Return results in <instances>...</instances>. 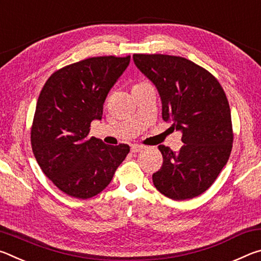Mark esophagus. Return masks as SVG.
Wrapping results in <instances>:
<instances>
[{
  "instance_id": "34e87169",
  "label": "esophagus",
  "mask_w": 261,
  "mask_h": 261,
  "mask_svg": "<svg viewBox=\"0 0 261 261\" xmlns=\"http://www.w3.org/2000/svg\"><path fill=\"white\" fill-rule=\"evenodd\" d=\"M144 148H145V146H143V145H132L131 152L132 153H138L140 151H143Z\"/></svg>"
}]
</instances>
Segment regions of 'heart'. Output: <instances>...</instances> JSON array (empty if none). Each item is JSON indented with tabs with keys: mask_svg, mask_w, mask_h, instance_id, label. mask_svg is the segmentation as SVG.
Here are the masks:
<instances>
[{
	"mask_svg": "<svg viewBox=\"0 0 261 261\" xmlns=\"http://www.w3.org/2000/svg\"><path fill=\"white\" fill-rule=\"evenodd\" d=\"M141 84H145V83H141ZM141 84H138V85H141Z\"/></svg>",
	"mask_w": 261,
	"mask_h": 261,
	"instance_id": "obj_1",
	"label": "heart"
}]
</instances>
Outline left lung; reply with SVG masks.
I'll list each match as a JSON object with an SVG mask.
<instances>
[{
	"label": "left lung",
	"mask_w": 261,
	"mask_h": 261,
	"mask_svg": "<svg viewBox=\"0 0 261 261\" xmlns=\"http://www.w3.org/2000/svg\"><path fill=\"white\" fill-rule=\"evenodd\" d=\"M140 72L156 87L162 118L182 132L184 145L159 149L163 163L154 187L174 200H187L208 189L227 165L232 147L230 108L213 74L184 57L135 54Z\"/></svg>",
	"instance_id": "left-lung-1"
}]
</instances>
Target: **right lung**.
<instances>
[{
  "label": "right lung",
  "instance_id": "right-lung-1",
  "mask_svg": "<svg viewBox=\"0 0 261 261\" xmlns=\"http://www.w3.org/2000/svg\"><path fill=\"white\" fill-rule=\"evenodd\" d=\"M129 63L130 56L81 61L53 73L39 95L31 130L33 154L43 174L68 196L88 199L103 191L130 152L127 145L87 137Z\"/></svg>",
  "mask_w": 261,
  "mask_h": 261
}]
</instances>
